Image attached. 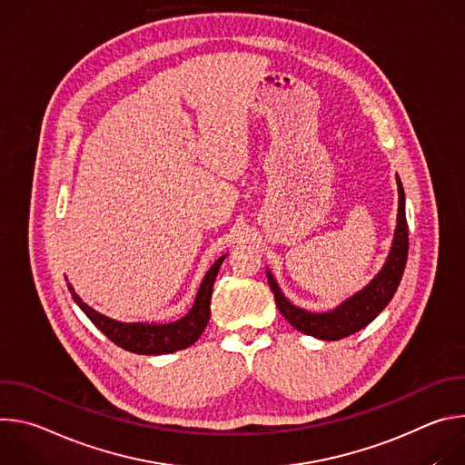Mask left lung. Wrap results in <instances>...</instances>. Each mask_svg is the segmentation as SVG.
<instances>
[{"instance_id":"8db88e82","label":"left lung","mask_w":465,"mask_h":465,"mask_svg":"<svg viewBox=\"0 0 465 465\" xmlns=\"http://www.w3.org/2000/svg\"><path fill=\"white\" fill-rule=\"evenodd\" d=\"M397 191H400V212H397V228L390 255L382 271L373 278V282L344 302L341 307L331 312H307L300 307H294L285 296L280 292L278 283L269 272V283L274 292L276 305L285 320L305 335L322 339V341H341L348 335H353L355 331H361L368 325L391 300L397 287L405 272L407 255H409V224L405 215V191L403 183L397 176Z\"/></svg>"}]
</instances>
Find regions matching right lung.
Listing matches in <instances>:
<instances>
[{"mask_svg":"<svg viewBox=\"0 0 465 465\" xmlns=\"http://www.w3.org/2000/svg\"><path fill=\"white\" fill-rule=\"evenodd\" d=\"M226 255L215 261L210 272L206 274L201 289H198L196 300L193 309L178 322L173 323H123L110 320L99 312H95L92 307H88L68 285L74 300L77 305L84 311V314L92 320V323L104 333L114 344L119 348L132 351V353H140V355H162V353H173L178 350H185L187 346L194 344L198 337L203 335V331L206 329L210 322V302H212V292H213V283L217 278V272L221 269V264Z\"/></svg>","mask_w":465,"mask_h":465,"instance_id":"1","label":"right lung"}]
</instances>
